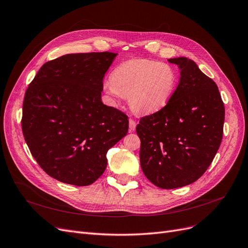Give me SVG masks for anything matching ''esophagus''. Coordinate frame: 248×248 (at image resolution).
Here are the masks:
<instances>
[{
  "instance_id": "34e87169",
  "label": "esophagus",
  "mask_w": 248,
  "mask_h": 248,
  "mask_svg": "<svg viewBox=\"0 0 248 248\" xmlns=\"http://www.w3.org/2000/svg\"><path fill=\"white\" fill-rule=\"evenodd\" d=\"M136 128V122L133 120V119H129V130L134 131Z\"/></svg>"
}]
</instances>
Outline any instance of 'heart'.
Segmentation results:
<instances>
[{
    "instance_id": "obj_1",
    "label": "heart",
    "mask_w": 248,
    "mask_h": 248,
    "mask_svg": "<svg viewBox=\"0 0 248 248\" xmlns=\"http://www.w3.org/2000/svg\"><path fill=\"white\" fill-rule=\"evenodd\" d=\"M175 68L165 62L131 59L118 65L105 81L104 92L113 104L123 96L136 113L154 114L162 110L176 90Z\"/></svg>"
}]
</instances>
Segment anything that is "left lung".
<instances>
[{
    "label": "left lung",
    "instance_id": "obj_1",
    "mask_svg": "<svg viewBox=\"0 0 248 248\" xmlns=\"http://www.w3.org/2000/svg\"><path fill=\"white\" fill-rule=\"evenodd\" d=\"M180 69V80L162 110L142 117L140 166L146 178L163 189L195 182L219 150L225 108L217 86L184 57L169 59Z\"/></svg>",
    "mask_w": 248,
    "mask_h": 248
}]
</instances>
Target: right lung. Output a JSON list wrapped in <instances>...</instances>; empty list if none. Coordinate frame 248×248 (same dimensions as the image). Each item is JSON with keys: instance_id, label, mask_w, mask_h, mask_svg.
<instances>
[{"instance_id": "obj_1", "label": "right lung", "mask_w": 248, "mask_h": 248, "mask_svg": "<svg viewBox=\"0 0 248 248\" xmlns=\"http://www.w3.org/2000/svg\"><path fill=\"white\" fill-rule=\"evenodd\" d=\"M115 53L69 54L44 64L26 90L22 132L42 169L87 186L105 172L107 153L128 132V117L102 103Z\"/></svg>"}]
</instances>
